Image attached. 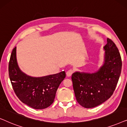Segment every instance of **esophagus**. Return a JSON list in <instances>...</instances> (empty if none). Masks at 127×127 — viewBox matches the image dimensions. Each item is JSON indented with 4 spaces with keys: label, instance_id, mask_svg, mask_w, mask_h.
<instances>
[{
    "label": "esophagus",
    "instance_id": "obj_1",
    "mask_svg": "<svg viewBox=\"0 0 127 127\" xmlns=\"http://www.w3.org/2000/svg\"><path fill=\"white\" fill-rule=\"evenodd\" d=\"M73 73V70L72 69H69V70L67 71L66 76L67 77H70V76H71V75Z\"/></svg>",
    "mask_w": 127,
    "mask_h": 127
}]
</instances>
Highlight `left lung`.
<instances>
[{
    "label": "left lung",
    "mask_w": 127,
    "mask_h": 127,
    "mask_svg": "<svg viewBox=\"0 0 127 127\" xmlns=\"http://www.w3.org/2000/svg\"><path fill=\"white\" fill-rule=\"evenodd\" d=\"M103 63L94 73L76 72L72 75L76 100L83 107L93 108L110 98L121 74L122 61L113 41L107 39Z\"/></svg>",
    "instance_id": "8db88e82"
}]
</instances>
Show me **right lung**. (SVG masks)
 <instances>
[{
    "label": "right lung",
    "instance_id": "add662e5",
    "mask_svg": "<svg viewBox=\"0 0 127 127\" xmlns=\"http://www.w3.org/2000/svg\"><path fill=\"white\" fill-rule=\"evenodd\" d=\"M8 74L17 97L24 103L35 109H46L53 103L57 90L66 76L65 71L43 77L27 75L18 66L16 47L10 57Z\"/></svg>",
    "mask_w": 127,
    "mask_h": 127
}]
</instances>
